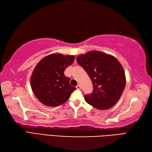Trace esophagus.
Returning a JSON list of instances; mask_svg holds the SVG:
<instances>
[{
	"instance_id": "34e87169",
	"label": "esophagus",
	"mask_w": 152,
	"mask_h": 152,
	"mask_svg": "<svg viewBox=\"0 0 152 152\" xmlns=\"http://www.w3.org/2000/svg\"><path fill=\"white\" fill-rule=\"evenodd\" d=\"M76 88H77V90H80V89H81V87H80V85H77V86H76Z\"/></svg>"
}]
</instances>
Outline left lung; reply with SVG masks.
Listing matches in <instances>:
<instances>
[{
    "instance_id": "8db88e82",
    "label": "left lung",
    "mask_w": 152,
    "mask_h": 152,
    "mask_svg": "<svg viewBox=\"0 0 152 152\" xmlns=\"http://www.w3.org/2000/svg\"><path fill=\"white\" fill-rule=\"evenodd\" d=\"M76 60L89 75L94 87L92 93L84 96L86 102L99 110L113 107L126 86V75L118 60L98 50L80 55Z\"/></svg>"
}]
</instances>
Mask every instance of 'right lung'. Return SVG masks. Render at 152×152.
Segmentation results:
<instances>
[{
	"label": "right lung",
	"instance_id": "1",
	"mask_svg": "<svg viewBox=\"0 0 152 152\" xmlns=\"http://www.w3.org/2000/svg\"><path fill=\"white\" fill-rule=\"evenodd\" d=\"M74 60L73 55L55 53L45 56L36 65L30 77V85L42 103L57 107L69 99L76 88L69 85V78L64 72Z\"/></svg>",
	"mask_w": 152,
	"mask_h": 152
}]
</instances>
